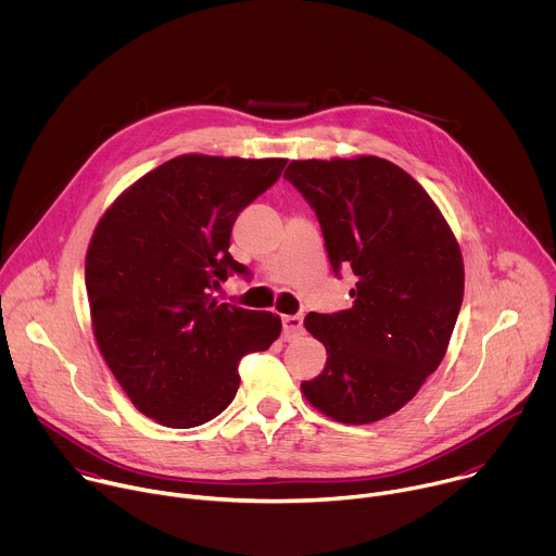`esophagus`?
<instances>
[{
  "label": "esophagus",
  "instance_id": "esophagus-1",
  "mask_svg": "<svg viewBox=\"0 0 556 556\" xmlns=\"http://www.w3.org/2000/svg\"><path fill=\"white\" fill-rule=\"evenodd\" d=\"M281 328H283V339H294L296 334L303 332V316L301 314H283L281 316Z\"/></svg>",
  "mask_w": 556,
  "mask_h": 556
}]
</instances>
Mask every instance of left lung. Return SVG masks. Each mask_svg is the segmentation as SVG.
Instances as JSON below:
<instances>
[{
    "label": "left lung",
    "instance_id": "8db88e82",
    "mask_svg": "<svg viewBox=\"0 0 556 556\" xmlns=\"http://www.w3.org/2000/svg\"><path fill=\"white\" fill-rule=\"evenodd\" d=\"M283 178L316 213L334 275H356L350 309L305 316L328 361L301 391L337 422L387 418L446 354L464 296L459 247L429 193L382 157L292 161Z\"/></svg>",
    "mask_w": 556,
    "mask_h": 556
}]
</instances>
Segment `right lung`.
<instances>
[{
	"label": "right lung",
	"instance_id": "1",
	"mask_svg": "<svg viewBox=\"0 0 556 556\" xmlns=\"http://www.w3.org/2000/svg\"><path fill=\"white\" fill-rule=\"evenodd\" d=\"M283 167V157L180 155L99 222L86 257L94 337L129 401L155 422L213 420L235 399L240 361L279 337V316L217 303L213 292L251 275L228 253L230 230Z\"/></svg>",
	"mask_w": 556,
	"mask_h": 556
}]
</instances>
